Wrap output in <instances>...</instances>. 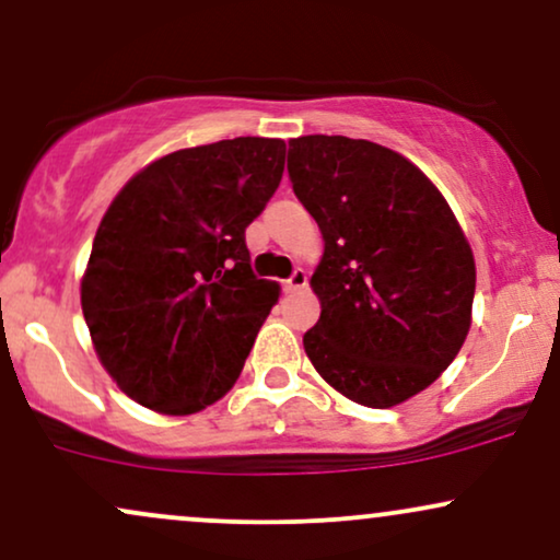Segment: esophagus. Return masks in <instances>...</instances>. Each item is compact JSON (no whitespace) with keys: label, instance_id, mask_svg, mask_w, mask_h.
<instances>
[{"label":"esophagus","instance_id":"34e87169","mask_svg":"<svg viewBox=\"0 0 560 560\" xmlns=\"http://www.w3.org/2000/svg\"><path fill=\"white\" fill-rule=\"evenodd\" d=\"M306 282H308V278H306V269L295 267L291 278L282 280V291H285V293H299V291H304Z\"/></svg>","mask_w":560,"mask_h":560}]
</instances>
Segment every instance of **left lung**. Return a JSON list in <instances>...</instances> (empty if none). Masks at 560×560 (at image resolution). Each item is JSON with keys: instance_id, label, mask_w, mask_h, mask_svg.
<instances>
[{"instance_id": "8db88e82", "label": "left lung", "mask_w": 560, "mask_h": 560, "mask_svg": "<svg viewBox=\"0 0 560 560\" xmlns=\"http://www.w3.org/2000/svg\"><path fill=\"white\" fill-rule=\"evenodd\" d=\"M293 194L317 220L322 301L304 335L346 398L390 409L448 370L471 325L475 256L448 201L396 151L346 136L288 143Z\"/></svg>"}]
</instances>
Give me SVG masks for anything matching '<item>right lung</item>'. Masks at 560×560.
<instances>
[{"mask_svg":"<svg viewBox=\"0 0 560 560\" xmlns=\"http://www.w3.org/2000/svg\"><path fill=\"white\" fill-rule=\"evenodd\" d=\"M285 143L180 149L130 177L81 282L91 340L125 396L194 413L233 387L280 285L256 278L246 228L280 186Z\"/></svg>","mask_w":560,"mask_h":560,"instance_id":"right-lung-1","label":"right lung"}]
</instances>
